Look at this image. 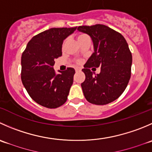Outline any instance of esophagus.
Returning <instances> with one entry per match:
<instances>
[{"label": "esophagus", "mask_w": 152, "mask_h": 152, "mask_svg": "<svg viewBox=\"0 0 152 152\" xmlns=\"http://www.w3.org/2000/svg\"><path fill=\"white\" fill-rule=\"evenodd\" d=\"M75 70H76V73H78V72H80L81 71V68H79V67H76V68L75 69Z\"/></svg>", "instance_id": "esophagus-1"}]
</instances>
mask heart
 <instances>
[{
	"mask_svg": "<svg viewBox=\"0 0 152 152\" xmlns=\"http://www.w3.org/2000/svg\"><path fill=\"white\" fill-rule=\"evenodd\" d=\"M85 35H78V37H77V39H78V41H79V39H82V38H83L84 36H85Z\"/></svg>",
	"mask_w": 152,
	"mask_h": 152,
	"instance_id": "b5f03b06",
	"label": "heart"
}]
</instances>
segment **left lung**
Here are the masks:
<instances>
[{
	"label": "left lung",
	"mask_w": 152,
	"mask_h": 152,
	"mask_svg": "<svg viewBox=\"0 0 152 152\" xmlns=\"http://www.w3.org/2000/svg\"><path fill=\"white\" fill-rule=\"evenodd\" d=\"M77 30L91 36L94 53L84 65L85 80L81 84L85 99L92 104H106L120 96L131 78L132 56L124 37L103 24L80 26ZM101 67L94 76L91 67Z\"/></svg>",
	"instance_id": "obj_1"
}]
</instances>
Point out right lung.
Here are the masks:
<instances>
[{"instance_id": "add662e5", "label": "right lung", "mask_w": 152, "mask_h": 152, "mask_svg": "<svg viewBox=\"0 0 152 152\" xmlns=\"http://www.w3.org/2000/svg\"><path fill=\"white\" fill-rule=\"evenodd\" d=\"M76 29L51 28L28 42L21 56V81L31 98L38 104L56 108L67 101L75 70L68 67L57 74L54 60L61 56L64 39Z\"/></svg>"}]
</instances>
